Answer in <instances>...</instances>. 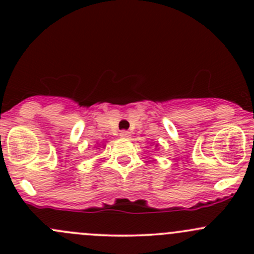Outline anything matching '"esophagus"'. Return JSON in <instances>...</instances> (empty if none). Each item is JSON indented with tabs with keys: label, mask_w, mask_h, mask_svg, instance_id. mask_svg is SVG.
<instances>
[{
	"label": "esophagus",
	"mask_w": 254,
	"mask_h": 254,
	"mask_svg": "<svg viewBox=\"0 0 254 254\" xmlns=\"http://www.w3.org/2000/svg\"><path fill=\"white\" fill-rule=\"evenodd\" d=\"M131 136V132L127 131V130H122L120 131V137H130Z\"/></svg>",
	"instance_id": "34e87169"
}]
</instances>
